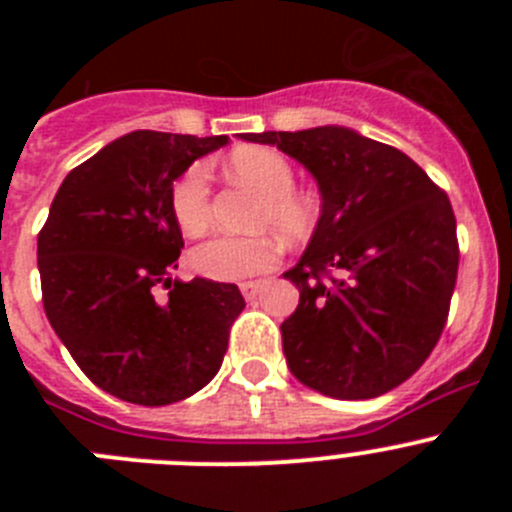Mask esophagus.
I'll use <instances>...</instances> for the list:
<instances>
[{"label": "esophagus", "mask_w": 512, "mask_h": 512, "mask_svg": "<svg viewBox=\"0 0 512 512\" xmlns=\"http://www.w3.org/2000/svg\"><path fill=\"white\" fill-rule=\"evenodd\" d=\"M261 289H264V282L261 279H256V282H243L241 284V292L246 300H256V295H259Z\"/></svg>", "instance_id": "obj_1"}]
</instances>
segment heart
<instances>
[{
	"instance_id": "heart-1",
	"label": "heart",
	"mask_w": 512,
	"mask_h": 512,
	"mask_svg": "<svg viewBox=\"0 0 512 512\" xmlns=\"http://www.w3.org/2000/svg\"><path fill=\"white\" fill-rule=\"evenodd\" d=\"M228 169L235 179L264 194L256 212V225H271L289 241H302L318 225V207L310 197L295 192V169L274 148L243 146L230 153ZM171 212L179 228L197 235L210 225L212 176L207 164L187 166L171 184ZM277 264V246L266 235H212L192 251V266L202 277L235 282Z\"/></svg>"
}]
</instances>
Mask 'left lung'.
<instances>
[{"mask_svg":"<svg viewBox=\"0 0 512 512\" xmlns=\"http://www.w3.org/2000/svg\"><path fill=\"white\" fill-rule=\"evenodd\" d=\"M243 140L297 158L323 197L310 246L284 274L300 289L282 323L292 374L338 400L395 390L449 318L459 241L446 192L402 151L338 125Z\"/></svg>","mask_w":512,"mask_h":512,"instance_id":"obj_1","label":"left lung"}]
</instances>
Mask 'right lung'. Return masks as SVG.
<instances>
[{
    "mask_svg": "<svg viewBox=\"0 0 512 512\" xmlns=\"http://www.w3.org/2000/svg\"><path fill=\"white\" fill-rule=\"evenodd\" d=\"M225 143L228 135H122L63 179L38 233L48 323L81 372L125 402L158 408L202 390L246 307L235 284L171 279L184 248L171 184Z\"/></svg>",
    "mask_w": 512,
    "mask_h": 512,
    "instance_id": "obj_1",
    "label": "right lung"
}]
</instances>
